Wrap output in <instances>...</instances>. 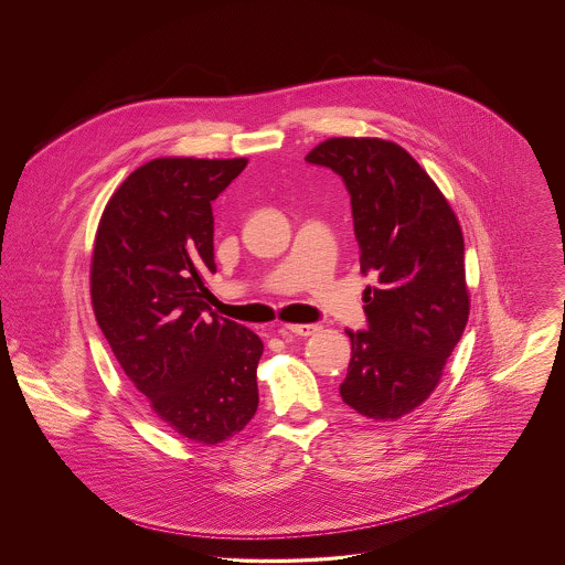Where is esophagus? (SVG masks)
<instances>
[{"label":"esophagus","instance_id":"obj_1","mask_svg":"<svg viewBox=\"0 0 565 565\" xmlns=\"http://www.w3.org/2000/svg\"><path fill=\"white\" fill-rule=\"evenodd\" d=\"M320 326L318 323H287L282 326L278 332L280 334H298V337H311L313 332H318Z\"/></svg>","mask_w":565,"mask_h":565}]
</instances>
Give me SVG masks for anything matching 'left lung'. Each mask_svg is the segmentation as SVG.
I'll list each match as a JSON object with an SVG mask.
<instances>
[{
    "label": "left lung",
    "instance_id": "left-lung-1",
    "mask_svg": "<svg viewBox=\"0 0 565 565\" xmlns=\"http://www.w3.org/2000/svg\"><path fill=\"white\" fill-rule=\"evenodd\" d=\"M307 161L343 178L361 271L379 280L363 294L367 330H345L352 359L339 394L370 419H398L435 392L468 323L459 220L433 178L394 141L334 137Z\"/></svg>",
    "mask_w": 565,
    "mask_h": 565
}]
</instances>
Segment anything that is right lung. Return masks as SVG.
I'll return each instance as SVG.
<instances>
[{
	"label": "right lung",
	"instance_id": "obj_1",
	"mask_svg": "<svg viewBox=\"0 0 565 565\" xmlns=\"http://www.w3.org/2000/svg\"><path fill=\"white\" fill-rule=\"evenodd\" d=\"M245 164H141L110 195L90 256L93 313L121 370L159 419L206 446L237 435L258 406L260 337L204 316L217 271L211 202Z\"/></svg>",
	"mask_w": 565,
	"mask_h": 565
}]
</instances>
